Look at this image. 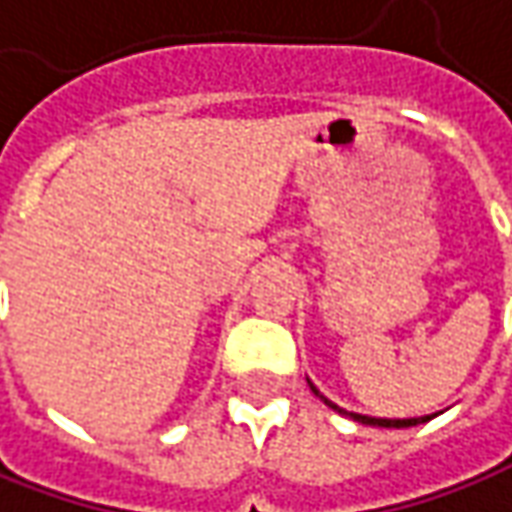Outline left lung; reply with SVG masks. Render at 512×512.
Returning <instances> with one entry per match:
<instances>
[{"instance_id":"8db88e82","label":"left lung","mask_w":512,"mask_h":512,"mask_svg":"<svg viewBox=\"0 0 512 512\" xmlns=\"http://www.w3.org/2000/svg\"><path fill=\"white\" fill-rule=\"evenodd\" d=\"M311 389H314L316 395H319V389L311 384ZM322 401L328 403L333 412H339V415H347L353 417V420H358V423H364V426H381V429H409V426H417V423H426V420H431V415L426 417H406V420H389V417H367V415H356V412H344V409H339L336 403H330L325 395H319Z\"/></svg>"}]
</instances>
